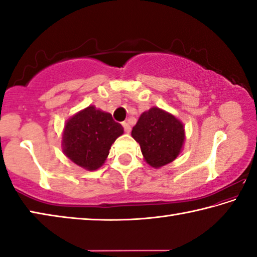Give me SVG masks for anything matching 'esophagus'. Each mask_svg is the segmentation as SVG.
Wrapping results in <instances>:
<instances>
[{
  "instance_id": "34e87169",
  "label": "esophagus",
  "mask_w": 257,
  "mask_h": 257,
  "mask_svg": "<svg viewBox=\"0 0 257 257\" xmlns=\"http://www.w3.org/2000/svg\"><path fill=\"white\" fill-rule=\"evenodd\" d=\"M122 125H123V128H124V132L129 134L130 130H132V127H130V124L124 121V122H122Z\"/></svg>"
}]
</instances>
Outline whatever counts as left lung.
<instances>
[{
  "instance_id": "1",
  "label": "left lung",
  "mask_w": 257,
  "mask_h": 257,
  "mask_svg": "<svg viewBox=\"0 0 257 257\" xmlns=\"http://www.w3.org/2000/svg\"><path fill=\"white\" fill-rule=\"evenodd\" d=\"M132 136L141 146L145 162L159 169L179 156L186 133L179 119L170 112L153 106L142 113L134 125Z\"/></svg>"
}]
</instances>
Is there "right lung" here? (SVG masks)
<instances>
[{
  "mask_svg": "<svg viewBox=\"0 0 257 257\" xmlns=\"http://www.w3.org/2000/svg\"><path fill=\"white\" fill-rule=\"evenodd\" d=\"M123 127L111 113L89 105L67 120L62 132V151L67 158L85 170L94 171L105 162Z\"/></svg>",
  "mask_w": 257,
  "mask_h": 257,
  "instance_id": "1",
  "label": "right lung"
}]
</instances>
